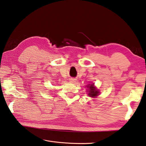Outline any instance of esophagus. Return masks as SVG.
Masks as SVG:
<instances>
[{
  "mask_svg": "<svg viewBox=\"0 0 146 146\" xmlns=\"http://www.w3.org/2000/svg\"><path fill=\"white\" fill-rule=\"evenodd\" d=\"M76 81H77V79H74V78H71L69 80V82L71 83H75Z\"/></svg>",
  "mask_w": 146,
  "mask_h": 146,
  "instance_id": "obj_1",
  "label": "esophagus"
}]
</instances>
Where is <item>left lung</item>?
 Here are the masks:
<instances>
[{"instance_id": "left-lung-1", "label": "left lung", "mask_w": 146, "mask_h": 146, "mask_svg": "<svg viewBox=\"0 0 146 146\" xmlns=\"http://www.w3.org/2000/svg\"><path fill=\"white\" fill-rule=\"evenodd\" d=\"M88 87L90 88V93H88V95L91 97H96V96H98V93H99V92H98V90H96V88L94 87L93 84H89V86Z\"/></svg>"}]
</instances>
